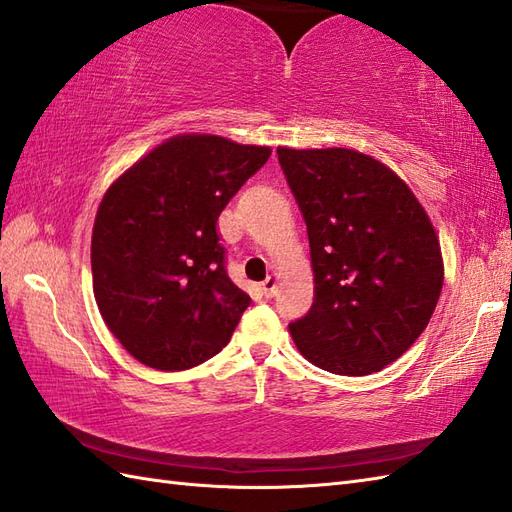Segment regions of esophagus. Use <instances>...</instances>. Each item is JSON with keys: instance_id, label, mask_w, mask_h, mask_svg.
Segmentation results:
<instances>
[{"instance_id": "obj_1", "label": "esophagus", "mask_w": 512, "mask_h": 512, "mask_svg": "<svg viewBox=\"0 0 512 512\" xmlns=\"http://www.w3.org/2000/svg\"><path fill=\"white\" fill-rule=\"evenodd\" d=\"M276 285H278V276L276 274H271V276H267L265 280H263V285H260V291H263V295H269L276 291Z\"/></svg>"}]
</instances>
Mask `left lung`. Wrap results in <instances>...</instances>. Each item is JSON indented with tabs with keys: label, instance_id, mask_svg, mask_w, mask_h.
Masks as SVG:
<instances>
[{
	"label": "left lung",
	"instance_id": "obj_1",
	"mask_svg": "<svg viewBox=\"0 0 512 512\" xmlns=\"http://www.w3.org/2000/svg\"><path fill=\"white\" fill-rule=\"evenodd\" d=\"M278 162L311 245L315 298L289 324L313 366L344 377L379 372L425 331L442 289L440 243L414 192L350 149L295 151Z\"/></svg>",
	"mask_w": 512,
	"mask_h": 512
}]
</instances>
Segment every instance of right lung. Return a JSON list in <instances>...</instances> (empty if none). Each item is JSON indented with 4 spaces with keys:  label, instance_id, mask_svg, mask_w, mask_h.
I'll list each match as a JSON object with an SVG mask.
<instances>
[{
    "label": "right lung",
    "instance_id": "1",
    "mask_svg": "<svg viewBox=\"0 0 512 512\" xmlns=\"http://www.w3.org/2000/svg\"><path fill=\"white\" fill-rule=\"evenodd\" d=\"M269 146L177 135L113 181L92 234L102 320L140 363L188 370L227 346L252 302L227 276L217 221Z\"/></svg>",
    "mask_w": 512,
    "mask_h": 512
}]
</instances>
